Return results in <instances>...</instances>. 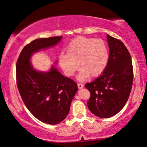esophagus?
Segmentation results:
<instances>
[{
    "label": "esophagus",
    "instance_id": "34e87169",
    "mask_svg": "<svg viewBox=\"0 0 147 147\" xmlns=\"http://www.w3.org/2000/svg\"><path fill=\"white\" fill-rule=\"evenodd\" d=\"M77 86H78V88H79V89H80V88H82L84 87L83 84H80V83H78Z\"/></svg>",
    "mask_w": 147,
    "mask_h": 147
}]
</instances>
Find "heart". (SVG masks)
<instances>
[{"label": "heart", "instance_id": "b5f03b06", "mask_svg": "<svg viewBox=\"0 0 147 147\" xmlns=\"http://www.w3.org/2000/svg\"><path fill=\"white\" fill-rule=\"evenodd\" d=\"M67 52L59 55V65L66 75L71 76L77 71L79 63L80 80L89 75L92 78L100 76L109 61L108 49L101 39L77 36L69 42Z\"/></svg>", "mask_w": 147, "mask_h": 147}]
</instances>
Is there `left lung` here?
I'll use <instances>...</instances> for the list:
<instances>
[{
	"label": "left lung",
	"instance_id": "1",
	"mask_svg": "<svg viewBox=\"0 0 147 147\" xmlns=\"http://www.w3.org/2000/svg\"><path fill=\"white\" fill-rule=\"evenodd\" d=\"M107 41L110 50L106 69L84 86L90 93L88 109L100 118L111 117L121 111L129 98L133 81V64L127 47L109 34Z\"/></svg>",
	"mask_w": 147,
	"mask_h": 147
}]
</instances>
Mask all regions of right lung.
<instances>
[{
  "mask_svg": "<svg viewBox=\"0 0 147 147\" xmlns=\"http://www.w3.org/2000/svg\"><path fill=\"white\" fill-rule=\"evenodd\" d=\"M62 37L32 40L22 49L16 65V84L24 105L34 117L49 125L60 123L67 117L77 84L54 66L47 73L36 71L30 59L34 53L58 44Z\"/></svg>",
  "mask_w": 147,
  "mask_h": 147,
  "instance_id": "add662e5",
  "label": "right lung"
}]
</instances>
